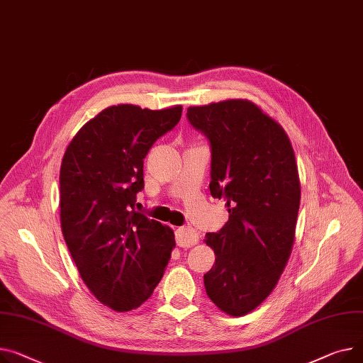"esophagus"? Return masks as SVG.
Here are the masks:
<instances>
[{
	"label": "esophagus",
	"instance_id": "34e87169",
	"mask_svg": "<svg viewBox=\"0 0 363 363\" xmlns=\"http://www.w3.org/2000/svg\"><path fill=\"white\" fill-rule=\"evenodd\" d=\"M177 238V244L182 248H189L194 247L199 242V233L192 228H179L177 229L175 233Z\"/></svg>",
	"mask_w": 363,
	"mask_h": 363
}]
</instances>
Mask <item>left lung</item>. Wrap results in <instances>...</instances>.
Returning <instances> with one entry per match:
<instances>
[{"instance_id": "1", "label": "left lung", "mask_w": 363, "mask_h": 363, "mask_svg": "<svg viewBox=\"0 0 363 363\" xmlns=\"http://www.w3.org/2000/svg\"><path fill=\"white\" fill-rule=\"evenodd\" d=\"M186 118L210 141V192L229 211L204 239L216 254L206 292L228 315L242 317L273 292L292 252L301 203L295 153L280 124L250 101L189 106Z\"/></svg>"}]
</instances>
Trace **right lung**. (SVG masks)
<instances>
[{
  "mask_svg": "<svg viewBox=\"0 0 363 363\" xmlns=\"http://www.w3.org/2000/svg\"><path fill=\"white\" fill-rule=\"evenodd\" d=\"M182 106L104 109L68 144L60 171L61 229L94 298L118 312L138 308L160 281L174 230L137 211L144 157L181 119Z\"/></svg>",
  "mask_w": 363,
  "mask_h": 363,
  "instance_id": "1",
  "label": "right lung"
}]
</instances>
